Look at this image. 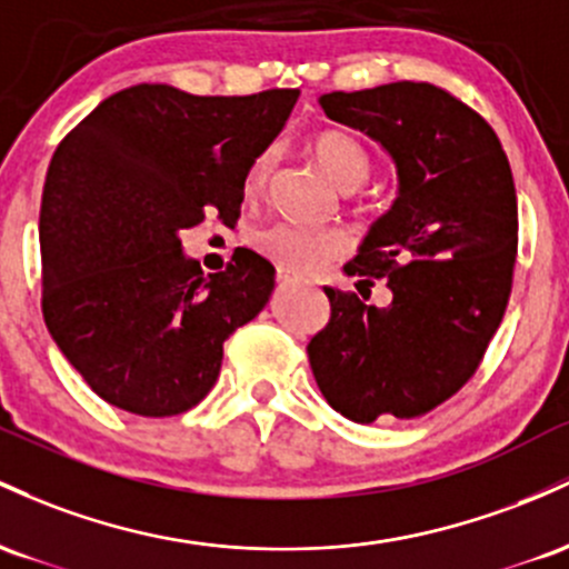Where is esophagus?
I'll return each mask as SVG.
<instances>
[{"mask_svg": "<svg viewBox=\"0 0 569 569\" xmlns=\"http://www.w3.org/2000/svg\"><path fill=\"white\" fill-rule=\"evenodd\" d=\"M277 282H279V284H292V282H298V277H292L290 271H284V268H279V271H277Z\"/></svg>", "mask_w": 569, "mask_h": 569, "instance_id": "esophagus-1", "label": "esophagus"}]
</instances>
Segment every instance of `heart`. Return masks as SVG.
Returning a JSON list of instances; mask_svg holds the SVG:
<instances>
[{
    "instance_id": "obj_1",
    "label": "heart",
    "mask_w": 569,
    "mask_h": 569,
    "mask_svg": "<svg viewBox=\"0 0 569 569\" xmlns=\"http://www.w3.org/2000/svg\"><path fill=\"white\" fill-rule=\"evenodd\" d=\"M309 147L315 152L317 163L343 190L362 188L376 169V158L370 147L349 131H317L309 139ZM273 166H277V150L273 147H266L252 158L244 177L247 193H260L266 188L273 174ZM250 241L254 250L271 263L284 268V271L301 273L317 271L319 266L341 258L349 250V236L341 228H306L296 226V222H271V226L252 231Z\"/></svg>"
}]
</instances>
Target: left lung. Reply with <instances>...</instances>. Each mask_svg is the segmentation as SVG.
<instances>
[{"label": "left lung", "instance_id": "8db88e82", "mask_svg": "<svg viewBox=\"0 0 569 569\" xmlns=\"http://www.w3.org/2000/svg\"><path fill=\"white\" fill-rule=\"evenodd\" d=\"M319 104L387 147L400 193L343 266L366 287L381 279L392 303L325 287L330 319L306 347L317 387L362 425L425 417L473 379L506 315L519 247L508 156L473 107L432 82Z\"/></svg>", "mask_w": 569, "mask_h": 569}]
</instances>
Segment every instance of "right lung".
I'll return each instance as SVG.
<instances>
[{
    "mask_svg": "<svg viewBox=\"0 0 569 569\" xmlns=\"http://www.w3.org/2000/svg\"><path fill=\"white\" fill-rule=\"evenodd\" d=\"M298 88L193 96L142 86L101 101L56 147L40 209L42 317L107 403L174 417L207 398L222 343L258 317L273 266L233 252L203 277L180 231L233 222L252 158L282 131Z\"/></svg>",
    "mask_w": 569,
    "mask_h": 569,
    "instance_id": "1",
    "label": "right lung"
}]
</instances>
